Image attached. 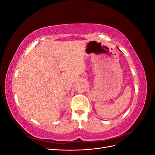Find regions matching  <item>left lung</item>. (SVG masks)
<instances>
[{
	"instance_id": "8db88e82",
	"label": "left lung",
	"mask_w": 155,
	"mask_h": 155,
	"mask_svg": "<svg viewBox=\"0 0 155 155\" xmlns=\"http://www.w3.org/2000/svg\"><path fill=\"white\" fill-rule=\"evenodd\" d=\"M118 49H119V48H118Z\"/></svg>"
}]
</instances>
